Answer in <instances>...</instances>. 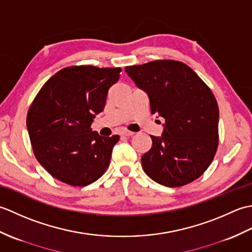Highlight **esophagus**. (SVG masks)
Here are the masks:
<instances>
[{"label":"esophagus","instance_id":"34e87169","mask_svg":"<svg viewBox=\"0 0 252 252\" xmlns=\"http://www.w3.org/2000/svg\"><path fill=\"white\" fill-rule=\"evenodd\" d=\"M134 134H135L134 132H131V131H127V130H123V131L121 132V135H123V136H126V137L133 136Z\"/></svg>","mask_w":252,"mask_h":252}]
</instances>
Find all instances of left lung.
<instances>
[{"instance_id": "1", "label": "left lung", "mask_w": 252, "mask_h": 252, "mask_svg": "<svg viewBox=\"0 0 252 252\" xmlns=\"http://www.w3.org/2000/svg\"><path fill=\"white\" fill-rule=\"evenodd\" d=\"M145 91L152 114L164 118L162 135L142 156L145 173L157 183H190L212 162L219 144V106L215 95L184 63L155 61L125 68Z\"/></svg>"}]
</instances>
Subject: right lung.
Here are the masks:
<instances>
[{"label": "right lung", "instance_id": "1", "mask_svg": "<svg viewBox=\"0 0 252 252\" xmlns=\"http://www.w3.org/2000/svg\"><path fill=\"white\" fill-rule=\"evenodd\" d=\"M121 68L71 66L41 88L27 115V129L37 161L53 178L71 186H87L105 173L119 135L92 131L104 110L108 90Z\"/></svg>", "mask_w": 252, "mask_h": 252}]
</instances>
